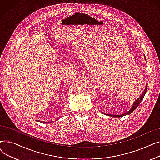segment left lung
<instances>
[{
  "mask_svg": "<svg viewBox=\"0 0 160 160\" xmlns=\"http://www.w3.org/2000/svg\"><path fill=\"white\" fill-rule=\"evenodd\" d=\"M145 59L146 60L145 56ZM147 91V83H146L145 88L144 91H142V93H141V96H140L137 100H136V101L133 102V104L132 108H130V110L129 111H128L127 112H126V113H123V114H122V115H110V114H106L105 113H103V112H102V113H103V114H105V115H109V116H111V117H123V116H125V115H130V114L132 113L134 110H135L136 109L138 108V106L140 104L141 102L142 101V99H143V98H144V97H145V93H146Z\"/></svg>",
  "mask_w": 160,
  "mask_h": 160,
  "instance_id": "8db88e82",
  "label": "left lung"
}]
</instances>
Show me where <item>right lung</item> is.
Listing matches in <instances>:
<instances>
[{"instance_id": "obj_1", "label": "right lung", "mask_w": 160, "mask_h": 160, "mask_svg": "<svg viewBox=\"0 0 160 160\" xmlns=\"http://www.w3.org/2000/svg\"><path fill=\"white\" fill-rule=\"evenodd\" d=\"M36 121H39L38 120H37ZM39 122H43V123H50V122H52V121H50V122H45V121H39Z\"/></svg>"}]
</instances>
